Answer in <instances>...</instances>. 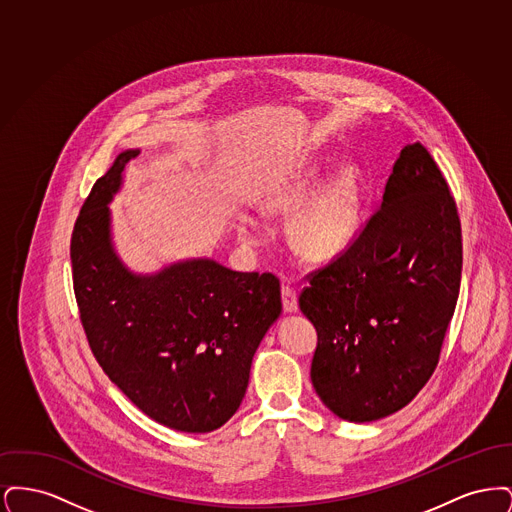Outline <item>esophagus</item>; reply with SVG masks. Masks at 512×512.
Masks as SVG:
<instances>
[{
  "mask_svg": "<svg viewBox=\"0 0 512 512\" xmlns=\"http://www.w3.org/2000/svg\"><path fill=\"white\" fill-rule=\"evenodd\" d=\"M282 305H284L286 313H295L297 311V292L288 284L282 286Z\"/></svg>",
  "mask_w": 512,
  "mask_h": 512,
  "instance_id": "obj_1",
  "label": "esophagus"
}]
</instances>
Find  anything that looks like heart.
Returning <instances> with one entry per match:
<instances>
[{"label":"heart","mask_w":512,"mask_h":512,"mask_svg":"<svg viewBox=\"0 0 512 512\" xmlns=\"http://www.w3.org/2000/svg\"><path fill=\"white\" fill-rule=\"evenodd\" d=\"M318 178L309 174L301 178L288 190L270 199L268 209L288 211L303 207L317 192ZM361 222V178L357 171L345 169L330 186L318 195L317 201L299 217L293 238L299 249L313 257L326 259L353 240ZM245 240H259L261 230L255 220L245 219L240 228Z\"/></svg>","instance_id":"b5f03b06"}]
</instances>
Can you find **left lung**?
<instances>
[{
    "label": "left lung",
    "instance_id": "obj_1",
    "mask_svg": "<svg viewBox=\"0 0 512 512\" xmlns=\"http://www.w3.org/2000/svg\"><path fill=\"white\" fill-rule=\"evenodd\" d=\"M461 270L457 203L428 149L405 146L382 205L299 295L318 334L311 380L332 413L372 422L413 401L438 366Z\"/></svg>",
    "mask_w": 512,
    "mask_h": 512
}]
</instances>
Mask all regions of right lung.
<instances>
[{
	"label": "right lung",
	"instance_id": "obj_1",
	"mask_svg": "<svg viewBox=\"0 0 512 512\" xmlns=\"http://www.w3.org/2000/svg\"><path fill=\"white\" fill-rule=\"evenodd\" d=\"M138 153L122 151L74 222L80 322L103 372L142 413L172 430L213 432L238 411L253 355L282 313L280 280L211 259L153 276L124 267L111 244L107 203Z\"/></svg>",
	"mask_w": 512,
	"mask_h": 512
}]
</instances>
